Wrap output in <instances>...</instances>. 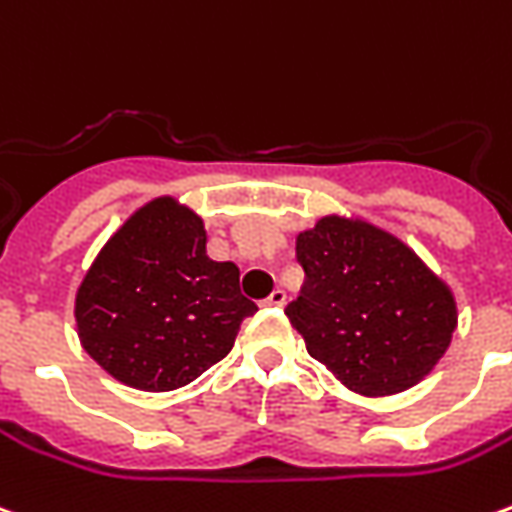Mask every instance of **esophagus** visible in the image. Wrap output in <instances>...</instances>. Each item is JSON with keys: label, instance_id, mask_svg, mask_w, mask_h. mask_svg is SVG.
<instances>
[{"label": "esophagus", "instance_id": "obj_1", "mask_svg": "<svg viewBox=\"0 0 512 512\" xmlns=\"http://www.w3.org/2000/svg\"><path fill=\"white\" fill-rule=\"evenodd\" d=\"M285 299H288V293L282 291V288H274V291L268 293L266 305L268 307H282V305H285Z\"/></svg>", "mask_w": 512, "mask_h": 512}]
</instances>
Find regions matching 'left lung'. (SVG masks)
<instances>
[{
    "label": "left lung",
    "instance_id": "obj_1",
    "mask_svg": "<svg viewBox=\"0 0 512 512\" xmlns=\"http://www.w3.org/2000/svg\"><path fill=\"white\" fill-rule=\"evenodd\" d=\"M305 285L285 316L307 355L363 396L424 380L457 324L455 299L402 241L360 221L321 219L296 238Z\"/></svg>",
    "mask_w": 512,
    "mask_h": 512
}]
</instances>
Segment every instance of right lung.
Listing matches in <instances>:
<instances>
[{
    "instance_id": "right-lung-1",
    "label": "right lung",
    "mask_w": 512,
    "mask_h": 512,
    "mask_svg": "<svg viewBox=\"0 0 512 512\" xmlns=\"http://www.w3.org/2000/svg\"><path fill=\"white\" fill-rule=\"evenodd\" d=\"M257 305L235 263L207 257L202 219L155 199L121 227L77 291V330L107 374L141 391H174L230 355Z\"/></svg>"
}]
</instances>
